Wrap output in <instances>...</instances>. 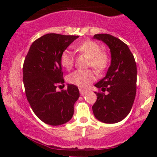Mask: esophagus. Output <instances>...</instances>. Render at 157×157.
Instances as JSON below:
<instances>
[{
	"instance_id": "1",
	"label": "esophagus",
	"mask_w": 157,
	"mask_h": 157,
	"mask_svg": "<svg viewBox=\"0 0 157 157\" xmlns=\"http://www.w3.org/2000/svg\"><path fill=\"white\" fill-rule=\"evenodd\" d=\"M80 95H81V96H84V95H86V93H87V91L82 90V89H80Z\"/></svg>"
}]
</instances>
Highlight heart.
<instances>
[{"instance_id": "obj_1", "label": "heart", "mask_w": 157, "mask_h": 157, "mask_svg": "<svg viewBox=\"0 0 157 157\" xmlns=\"http://www.w3.org/2000/svg\"><path fill=\"white\" fill-rule=\"evenodd\" d=\"M77 52L84 54L90 58V66L98 71L104 70L108 66L109 58L105 52L101 51V46L94 41L87 40L76 45ZM60 61L63 67L70 70L74 65L72 52L66 49L61 53ZM69 83L80 88H86L96 80V74L91 70H77L71 73L67 77Z\"/></svg>"}]
</instances>
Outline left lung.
Wrapping results in <instances>:
<instances>
[{"label":"left lung","instance_id":"8db88e82","mask_svg":"<svg viewBox=\"0 0 157 157\" xmlns=\"http://www.w3.org/2000/svg\"><path fill=\"white\" fill-rule=\"evenodd\" d=\"M93 39L103 42L111 53V64L105 77L95 86L104 93H96L93 105L96 119L107 124L122 121L131 112L136 96L137 65L134 55L125 43L109 34H96Z\"/></svg>","mask_w":157,"mask_h":157}]
</instances>
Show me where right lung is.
<instances>
[{
    "mask_svg": "<svg viewBox=\"0 0 157 157\" xmlns=\"http://www.w3.org/2000/svg\"><path fill=\"white\" fill-rule=\"evenodd\" d=\"M78 36L49 33L36 39L30 46L23 64V83L26 98L36 116L52 126L68 122L74 115V105L80 97L75 85L56 91L64 83L61 55Z\"/></svg>",
    "mask_w": 157,
    "mask_h": 157,
    "instance_id": "obj_1",
    "label": "right lung"
}]
</instances>
